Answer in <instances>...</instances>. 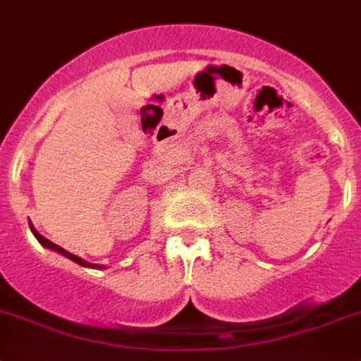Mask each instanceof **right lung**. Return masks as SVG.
<instances>
[{"label":"right lung","instance_id":"add662e5","mask_svg":"<svg viewBox=\"0 0 361 361\" xmlns=\"http://www.w3.org/2000/svg\"><path fill=\"white\" fill-rule=\"evenodd\" d=\"M29 227H31V231H32V235H35V237H36V240L40 242V244H42V246H44V247H49V250L56 251V253H60V255L68 257L69 260H73V262H77V264H80V266H86V268H102L101 264H92V262H86V260H82V259H80V257L73 255V253H69V251H66V250H63V247L56 246L54 242H51V240H47V238H45V237H42L40 233L36 231L35 227H32L31 222H29Z\"/></svg>","mask_w":361,"mask_h":361}]
</instances>
